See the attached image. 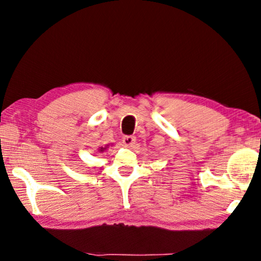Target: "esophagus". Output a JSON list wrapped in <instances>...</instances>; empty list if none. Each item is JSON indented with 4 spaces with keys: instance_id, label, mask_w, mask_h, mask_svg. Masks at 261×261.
<instances>
[{
    "instance_id": "esophagus-1",
    "label": "esophagus",
    "mask_w": 261,
    "mask_h": 261,
    "mask_svg": "<svg viewBox=\"0 0 261 261\" xmlns=\"http://www.w3.org/2000/svg\"><path fill=\"white\" fill-rule=\"evenodd\" d=\"M122 143L125 147H131L132 145L136 143V137L134 136H125L124 138L122 139Z\"/></svg>"
}]
</instances>
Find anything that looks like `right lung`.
<instances>
[{
    "label": "right lung",
    "mask_w": 261,
    "mask_h": 261,
    "mask_svg": "<svg viewBox=\"0 0 261 261\" xmlns=\"http://www.w3.org/2000/svg\"><path fill=\"white\" fill-rule=\"evenodd\" d=\"M107 147H108V145H107V146H106V147H99V152H100V153H102V152H105V151H106V149H107Z\"/></svg>",
    "instance_id": "1"
}]
</instances>
